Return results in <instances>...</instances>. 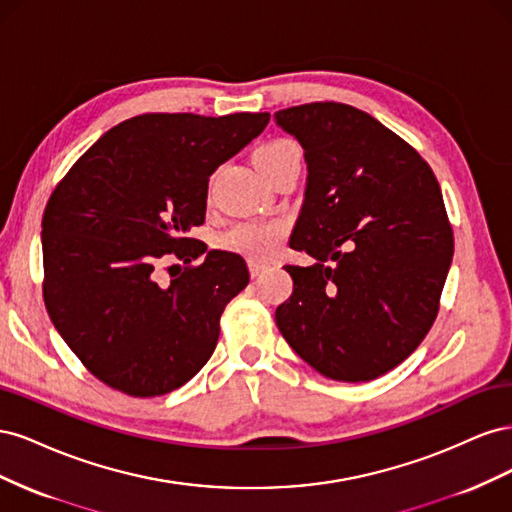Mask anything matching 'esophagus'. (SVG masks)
Returning a JSON list of instances; mask_svg holds the SVG:
<instances>
[{
  "mask_svg": "<svg viewBox=\"0 0 512 512\" xmlns=\"http://www.w3.org/2000/svg\"><path fill=\"white\" fill-rule=\"evenodd\" d=\"M267 267H269L267 262H262V260H247V269H250V275H252V277L260 275Z\"/></svg>",
  "mask_w": 512,
  "mask_h": 512,
  "instance_id": "obj_1",
  "label": "esophagus"
}]
</instances>
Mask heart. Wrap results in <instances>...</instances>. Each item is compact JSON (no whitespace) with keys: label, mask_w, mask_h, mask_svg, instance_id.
<instances>
[{"label":"heart","mask_w":512,"mask_h":512,"mask_svg":"<svg viewBox=\"0 0 512 512\" xmlns=\"http://www.w3.org/2000/svg\"><path fill=\"white\" fill-rule=\"evenodd\" d=\"M292 160H301V149L288 138H275L254 153V162L265 179ZM284 237L286 222L282 220H243L232 224L220 237V243L226 250L247 258H269L280 250Z\"/></svg>","instance_id":"obj_1"}]
</instances>
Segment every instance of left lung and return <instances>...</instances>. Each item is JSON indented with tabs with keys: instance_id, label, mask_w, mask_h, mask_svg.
<instances>
[{
	"instance_id": "8db88e82",
	"label": "left lung",
	"mask_w": 512,
	"mask_h": 512,
	"mask_svg": "<svg viewBox=\"0 0 512 512\" xmlns=\"http://www.w3.org/2000/svg\"><path fill=\"white\" fill-rule=\"evenodd\" d=\"M303 147L305 198L290 247L292 294L277 329L318 374L367 382L416 350L438 316L453 260L436 175L378 119L339 102L277 111Z\"/></svg>"
}]
</instances>
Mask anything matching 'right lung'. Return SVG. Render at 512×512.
Listing matches in <instances>:
<instances>
[{
    "label": "right lung",
    "mask_w": 512,
    "mask_h": 512,
    "mask_svg": "<svg viewBox=\"0 0 512 512\" xmlns=\"http://www.w3.org/2000/svg\"><path fill=\"white\" fill-rule=\"evenodd\" d=\"M269 113H147L108 130L59 181L42 215L44 305L98 380L156 397L215 350L226 303L250 282L239 254L211 250L162 287L155 262L207 251L209 177L267 128Z\"/></svg>",
    "instance_id": "add662e5"
}]
</instances>
